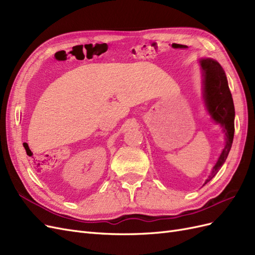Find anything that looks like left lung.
Listing matches in <instances>:
<instances>
[{
	"label": "left lung",
	"instance_id": "obj_1",
	"mask_svg": "<svg viewBox=\"0 0 255 255\" xmlns=\"http://www.w3.org/2000/svg\"><path fill=\"white\" fill-rule=\"evenodd\" d=\"M200 65L203 75V98L206 110L212 119L222 127L226 134L225 149L213 167L211 175L204 183L205 185L217 174L229 155L234 138L235 109L226 73L218 61L212 58H203L200 60Z\"/></svg>",
	"mask_w": 255,
	"mask_h": 255
}]
</instances>
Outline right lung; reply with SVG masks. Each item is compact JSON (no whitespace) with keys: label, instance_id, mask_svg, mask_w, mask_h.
<instances>
[{"label":"right lung","instance_id":"add662e5","mask_svg":"<svg viewBox=\"0 0 255 255\" xmlns=\"http://www.w3.org/2000/svg\"><path fill=\"white\" fill-rule=\"evenodd\" d=\"M23 145H24V148H25V151H26V153L27 154H29L30 153V150H29V148H28V145H27V143H23Z\"/></svg>","mask_w":255,"mask_h":255}]
</instances>
